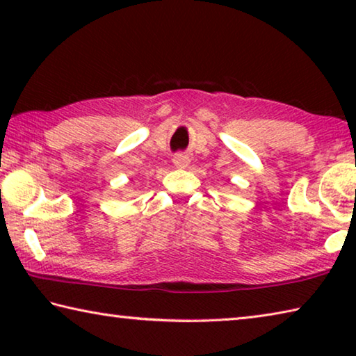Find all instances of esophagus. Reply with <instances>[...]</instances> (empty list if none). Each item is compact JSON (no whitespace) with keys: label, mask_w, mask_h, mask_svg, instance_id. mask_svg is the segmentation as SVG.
<instances>
[{"label":"esophagus","mask_w":356,"mask_h":356,"mask_svg":"<svg viewBox=\"0 0 356 356\" xmlns=\"http://www.w3.org/2000/svg\"><path fill=\"white\" fill-rule=\"evenodd\" d=\"M172 161H174V165H176L177 168H186V166H188V163H190V159L185 154H176V155H174Z\"/></svg>","instance_id":"esophagus-1"}]
</instances>
